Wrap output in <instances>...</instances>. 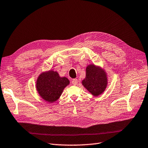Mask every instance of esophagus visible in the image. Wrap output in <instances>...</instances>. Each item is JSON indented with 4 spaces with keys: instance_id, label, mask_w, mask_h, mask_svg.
<instances>
[{
    "instance_id": "1",
    "label": "esophagus",
    "mask_w": 148,
    "mask_h": 148,
    "mask_svg": "<svg viewBox=\"0 0 148 148\" xmlns=\"http://www.w3.org/2000/svg\"><path fill=\"white\" fill-rule=\"evenodd\" d=\"M72 84L74 85H77V84H78V80L77 79H73L72 80Z\"/></svg>"
}]
</instances>
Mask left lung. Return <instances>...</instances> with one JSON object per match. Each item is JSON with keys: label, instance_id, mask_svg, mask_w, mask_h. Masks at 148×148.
Segmentation results:
<instances>
[{"label": "left lung", "instance_id": "1", "mask_svg": "<svg viewBox=\"0 0 148 148\" xmlns=\"http://www.w3.org/2000/svg\"><path fill=\"white\" fill-rule=\"evenodd\" d=\"M82 84L92 96H98L107 88V74L101 66L90 64L86 66L85 78L82 81Z\"/></svg>", "mask_w": 148, "mask_h": 148}]
</instances>
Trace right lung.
<instances>
[{
  "instance_id": "add662e5",
  "label": "right lung",
  "mask_w": 148,
  "mask_h": 148,
  "mask_svg": "<svg viewBox=\"0 0 148 148\" xmlns=\"http://www.w3.org/2000/svg\"><path fill=\"white\" fill-rule=\"evenodd\" d=\"M69 84L67 77H60L57 71L49 70L38 75L36 82V89L43 100L53 103L59 99L63 90Z\"/></svg>"
}]
</instances>
